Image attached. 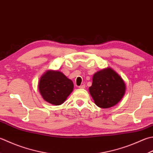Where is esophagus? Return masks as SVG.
I'll return each mask as SVG.
<instances>
[{"mask_svg": "<svg viewBox=\"0 0 153 153\" xmlns=\"http://www.w3.org/2000/svg\"><path fill=\"white\" fill-rule=\"evenodd\" d=\"M85 88V84H83V85H82L79 86V88H80V89H84Z\"/></svg>", "mask_w": 153, "mask_h": 153, "instance_id": "obj_1", "label": "esophagus"}]
</instances>
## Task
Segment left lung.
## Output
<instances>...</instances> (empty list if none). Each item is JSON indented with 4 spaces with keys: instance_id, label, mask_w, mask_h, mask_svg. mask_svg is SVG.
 <instances>
[{
    "instance_id": "left-lung-1",
    "label": "left lung",
    "mask_w": 153,
    "mask_h": 153,
    "mask_svg": "<svg viewBox=\"0 0 153 153\" xmlns=\"http://www.w3.org/2000/svg\"><path fill=\"white\" fill-rule=\"evenodd\" d=\"M125 88L121 77L112 69L107 68L94 74L89 91L96 105L106 109L115 105L121 100Z\"/></svg>"
}]
</instances>
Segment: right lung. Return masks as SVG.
<instances>
[{"label":"right lung","instance_id":"right-lung-1","mask_svg":"<svg viewBox=\"0 0 153 153\" xmlns=\"http://www.w3.org/2000/svg\"><path fill=\"white\" fill-rule=\"evenodd\" d=\"M38 88L45 101L59 105L73 91L74 83L60 71H48L41 77Z\"/></svg>","mask_w":153,"mask_h":153}]
</instances>
